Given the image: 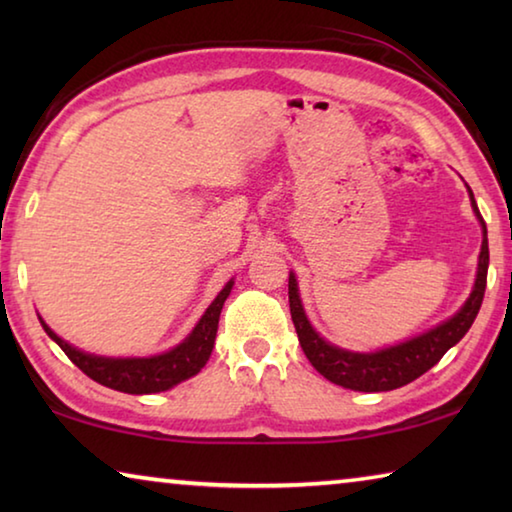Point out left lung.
<instances>
[{"instance_id": "obj_1", "label": "left lung", "mask_w": 512, "mask_h": 512, "mask_svg": "<svg viewBox=\"0 0 512 512\" xmlns=\"http://www.w3.org/2000/svg\"><path fill=\"white\" fill-rule=\"evenodd\" d=\"M467 194H470L472 210L483 230L481 253H479V264H476L472 293L454 316H449L447 320H443V323L427 329V332L413 336V339L388 345V348H381L375 352H352L325 341L323 336L316 332L314 325L309 323L305 307H302L296 273L293 271L289 273V307H291L293 325H296V332H298V341L302 345V352H305L307 359L311 361V366H314L325 379H329L336 386L350 388V391H361V393L393 391V388L411 384L413 379H418L429 368L436 366V363L443 359V354L449 348H454V345L467 334V329L472 327L474 318L481 309L483 293H485V277H488V262H490L488 230H485V221L479 212V207H476L470 187H467Z\"/></svg>"}]
</instances>
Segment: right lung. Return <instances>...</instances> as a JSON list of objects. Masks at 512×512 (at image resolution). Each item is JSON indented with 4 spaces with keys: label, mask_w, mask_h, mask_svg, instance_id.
<instances>
[{
    "label": "right lung",
    "mask_w": 512,
    "mask_h": 512,
    "mask_svg": "<svg viewBox=\"0 0 512 512\" xmlns=\"http://www.w3.org/2000/svg\"><path fill=\"white\" fill-rule=\"evenodd\" d=\"M232 287H235V280L225 282L219 296L212 300V305L198 318V323L185 336V341H180L176 348L162 354H151V357H101V354H90L60 339L45 320L40 316L38 318L42 329L49 334V339L60 345V350L72 359L74 366H79L85 375L99 381L101 386L131 395L162 393L178 386L180 381L198 375L207 359H210L223 302L230 296Z\"/></svg>",
    "instance_id": "add662e5"
}]
</instances>
